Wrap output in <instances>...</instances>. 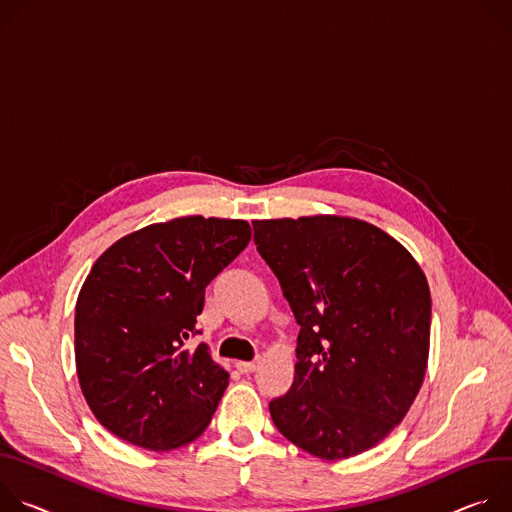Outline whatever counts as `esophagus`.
Listing matches in <instances>:
<instances>
[{
  "label": "esophagus",
  "mask_w": 512,
  "mask_h": 512,
  "mask_svg": "<svg viewBox=\"0 0 512 512\" xmlns=\"http://www.w3.org/2000/svg\"><path fill=\"white\" fill-rule=\"evenodd\" d=\"M260 366V362H236V368L242 372V374H252L256 372Z\"/></svg>",
  "instance_id": "esophagus-1"
}]
</instances>
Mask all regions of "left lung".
I'll list each match as a JSON object with an SVG mask.
<instances>
[{
	"label": "left lung",
	"mask_w": 512,
	"mask_h": 512,
	"mask_svg": "<svg viewBox=\"0 0 512 512\" xmlns=\"http://www.w3.org/2000/svg\"><path fill=\"white\" fill-rule=\"evenodd\" d=\"M254 242L297 323L291 390L276 429L321 460L378 445L409 413L429 360L431 295L411 252L344 215L256 219Z\"/></svg>",
	"instance_id": "obj_1"
}]
</instances>
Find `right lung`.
<instances>
[{"label":"right lung","instance_id":"1","mask_svg":"<svg viewBox=\"0 0 512 512\" xmlns=\"http://www.w3.org/2000/svg\"><path fill=\"white\" fill-rule=\"evenodd\" d=\"M244 219L152 223L111 244L75 307V362L85 401L116 437L152 451L195 441L230 374L199 333L205 287L250 242Z\"/></svg>","mask_w":512,"mask_h":512}]
</instances>
